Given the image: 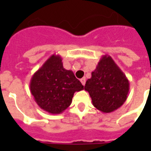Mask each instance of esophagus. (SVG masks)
Here are the masks:
<instances>
[{
	"label": "esophagus",
	"mask_w": 151,
	"mask_h": 151,
	"mask_svg": "<svg viewBox=\"0 0 151 151\" xmlns=\"http://www.w3.org/2000/svg\"><path fill=\"white\" fill-rule=\"evenodd\" d=\"M81 82H82V85L85 86V84H86V78H82L81 79Z\"/></svg>",
	"instance_id": "obj_1"
}]
</instances>
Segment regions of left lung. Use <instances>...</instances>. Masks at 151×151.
I'll return each mask as SVG.
<instances>
[{"label":"left lung","instance_id":"left-lung-1","mask_svg":"<svg viewBox=\"0 0 151 151\" xmlns=\"http://www.w3.org/2000/svg\"><path fill=\"white\" fill-rule=\"evenodd\" d=\"M92 104L104 113H110L121 107L129 91V82L110 56L104 55L99 61L84 86Z\"/></svg>","mask_w":151,"mask_h":151}]
</instances>
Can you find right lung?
I'll return each mask as SVG.
<instances>
[{"instance_id": "add662e5", "label": "right lung", "mask_w": 151, "mask_h": 151, "mask_svg": "<svg viewBox=\"0 0 151 151\" xmlns=\"http://www.w3.org/2000/svg\"><path fill=\"white\" fill-rule=\"evenodd\" d=\"M30 90L40 108L60 114L71 104L74 93L83 90V86L73 71L63 67L60 56L53 54L33 74Z\"/></svg>"}]
</instances>
